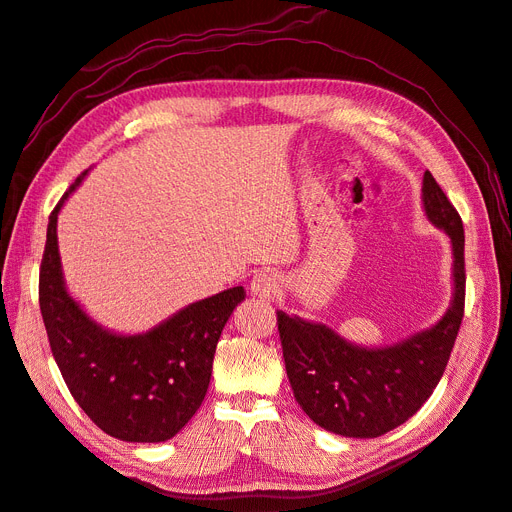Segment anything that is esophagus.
I'll return each mask as SVG.
<instances>
[{
    "instance_id": "34e87169",
    "label": "esophagus",
    "mask_w": 512,
    "mask_h": 512,
    "mask_svg": "<svg viewBox=\"0 0 512 512\" xmlns=\"http://www.w3.org/2000/svg\"><path fill=\"white\" fill-rule=\"evenodd\" d=\"M252 294H256L258 299L262 301H273L277 297V292H280V277L277 273L265 269V271H258L252 280Z\"/></svg>"
}]
</instances>
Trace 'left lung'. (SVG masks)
<instances>
[{
    "label": "left lung",
    "instance_id": "left-lung-1",
    "mask_svg": "<svg viewBox=\"0 0 512 512\" xmlns=\"http://www.w3.org/2000/svg\"><path fill=\"white\" fill-rule=\"evenodd\" d=\"M423 207L453 243V301L438 324L386 348L346 342L324 324L277 312L294 399L320 427L346 438H378L406 423L436 389L463 320V224L433 175L423 177Z\"/></svg>",
    "mask_w": 512,
    "mask_h": 512
}]
</instances>
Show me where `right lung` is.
Instances as JSON below:
<instances>
[{
	"label": "right lung",
	"mask_w": 512,
	"mask_h": 512,
	"mask_svg": "<svg viewBox=\"0 0 512 512\" xmlns=\"http://www.w3.org/2000/svg\"><path fill=\"white\" fill-rule=\"evenodd\" d=\"M49 218L40 265V312L55 363L76 404L104 433L126 442H166L190 421L209 389L213 354L243 286L196 301L138 335L102 329L64 284L57 250V213Z\"/></svg>",
	"instance_id": "add662e5"
}]
</instances>
